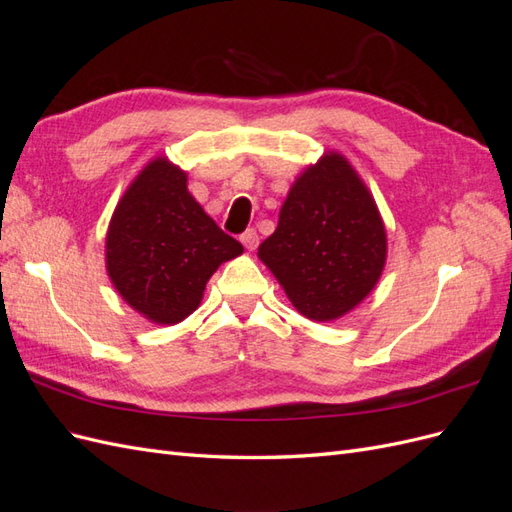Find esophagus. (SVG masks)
I'll return each mask as SVG.
<instances>
[{
	"instance_id": "34e87169",
	"label": "esophagus",
	"mask_w": 512,
	"mask_h": 512,
	"mask_svg": "<svg viewBox=\"0 0 512 512\" xmlns=\"http://www.w3.org/2000/svg\"><path fill=\"white\" fill-rule=\"evenodd\" d=\"M241 243L247 247V250H256V247H258V232L254 228H247L241 235Z\"/></svg>"
}]
</instances>
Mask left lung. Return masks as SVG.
Returning a JSON list of instances; mask_svg holds the SVG:
<instances>
[{"label":"left lung","mask_w":512,"mask_h":512,"mask_svg":"<svg viewBox=\"0 0 512 512\" xmlns=\"http://www.w3.org/2000/svg\"><path fill=\"white\" fill-rule=\"evenodd\" d=\"M258 256L309 320H335L367 297L386 235L374 198L342 156L329 153L297 179Z\"/></svg>","instance_id":"obj_1"}]
</instances>
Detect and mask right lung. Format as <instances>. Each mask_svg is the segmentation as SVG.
<instances>
[{
	"label": "right lung",
	"instance_id": "add662e5",
	"mask_svg": "<svg viewBox=\"0 0 512 512\" xmlns=\"http://www.w3.org/2000/svg\"><path fill=\"white\" fill-rule=\"evenodd\" d=\"M185 181L177 166L153 160L123 194L106 235V269L115 288L158 324L190 316L215 269L243 252Z\"/></svg>",
	"mask_w": 512,
	"mask_h": 512
}]
</instances>
